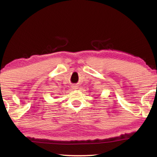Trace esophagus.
<instances>
[{
	"label": "esophagus",
	"instance_id": "esophagus-1",
	"mask_svg": "<svg viewBox=\"0 0 157 157\" xmlns=\"http://www.w3.org/2000/svg\"><path fill=\"white\" fill-rule=\"evenodd\" d=\"M72 87H73V89H78V86H76V85H73Z\"/></svg>",
	"mask_w": 157,
	"mask_h": 157
}]
</instances>
